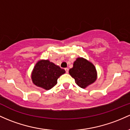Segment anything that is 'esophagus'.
<instances>
[{
    "label": "esophagus",
    "mask_w": 130,
    "mask_h": 130,
    "mask_svg": "<svg viewBox=\"0 0 130 130\" xmlns=\"http://www.w3.org/2000/svg\"><path fill=\"white\" fill-rule=\"evenodd\" d=\"M65 72H66L67 73H68V68H65Z\"/></svg>",
    "instance_id": "1"
}]
</instances>
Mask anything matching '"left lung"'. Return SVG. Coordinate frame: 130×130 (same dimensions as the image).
<instances>
[{
    "label": "left lung",
    "mask_w": 130,
    "mask_h": 130,
    "mask_svg": "<svg viewBox=\"0 0 130 130\" xmlns=\"http://www.w3.org/2000/svg\"><path fill=\"white\" fill-rule=\"evenodd\" d=\"M69 73L77 85L84 89L94 83L98 78L94 65L83 57L76 58L73 68L70 69Z\"/></svg>",
    "instance_id": "1"
}]
</instances>
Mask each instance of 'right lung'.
I'll list each match as a JSON object with an SVG mask.
<instances>
[{
    "mask_svg": "<svg viewBox=\"0 0 130 130\" xmlns=\"http://www.w3.org/2000/svg\"><path fill=\"white\" fill-rule=\"evenodd\" d=\"M65 73V70L49 60H41L34 67L31 77L36 86L49 90L56 85L58 78Z\"/></svg>",
    "mask_w": 130,
    "mask_h": 130,
    "instance_id": "right-lung-1",
    "label": "right lung"
}]
</instances>
